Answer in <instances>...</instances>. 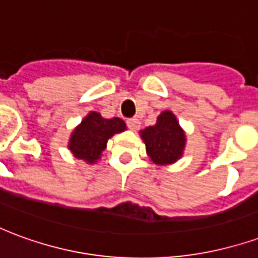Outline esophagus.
Listing matches in <instances>:
<instances>
[{
    "instance_id": "1",
    "label": "esophagus",
    "mask_w": 258,
    "mask_h": 258,
    "mask_svg": "<svg viewBox=\"0 0 258 258\" xmlns=\"http://www.w3.org/2000/svg\"><path fill=\"white\" fill-rule=\"evenodd\" d=\"M127 125H128L130 130H133V131H137V130L140 128V120L138 118H128L127 120Z\"/></svg>"
}]
</instances>
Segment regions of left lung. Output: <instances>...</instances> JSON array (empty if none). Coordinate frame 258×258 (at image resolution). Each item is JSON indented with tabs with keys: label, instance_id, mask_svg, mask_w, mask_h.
Masks as SVG:
<instances>
[{
	"label": "left lung",
	"instance_id": "obj_1",
	"mask_svg": "<svg viewBox=\"0 0 258 258\" xmlns=\"http://www.w3.org/2000/svg\"><path fill=\"white\" fill-rule=\"evenodd\" d=\"M141 134L153 163L170 164L182 156L185 134L171 112H163L157 117V123L146 127Z\"/></svg>",
	"mask_w": 258,
	"mask_h": 258
}]
</instances>
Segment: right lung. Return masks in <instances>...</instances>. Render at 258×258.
Here are the masks:
<instances>
[{
    "label": "right lung",
    "instance_id": "1",
    "mask_svg": "<svg viewBox=\"0 0 258 258\" xmlns=\"http://www.w3.org/2000/svg\"><path fill=\"white\" fill-rule=\"evenodd\" d=\"M125 130L121 118H103L99 113L91 112L74 130L69 149L79 159L88 163H95L106 148L107 140Z\"/></svg>",
    "mask_w": 258,
    "mask_h": 258
}]
</instances>
